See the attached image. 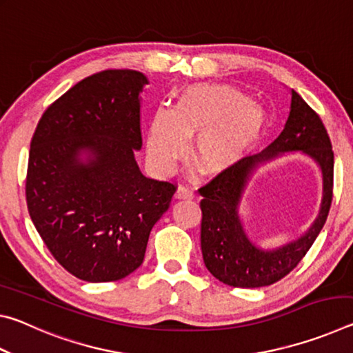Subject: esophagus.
<instances>
[{
	"mask_svg": "<svg viewBox=\"0 0 353 353\" xmlns=\"http://www.w3.org/2000/svg\"><path fill=\"white\" fill-rule=\"evenodd\" d=\"M176 198H179V199H193L194 198V191H193V188L190 187V185L181 183V185H179V188H177Z\"/></svg>",
	"mask_w": 353,
	"mask_h": 353,
	"instance_id": "34e87169",
	"label": "esophagus"
}]
</instances>
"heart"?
<instances>
[{
    "label": "heart",
    "instance_id": "1",
    "mask_svg": "<svg viewBox=\"0 0 353 353\" xmlns=\"http://www.w3.org/2000/svg\"><path fill=\"white\" fill-rule=\"evenodd\" d=\"M263 107L224 83H194L179 94L170 112L155 113L148 154L159 168L181 159L193 140L191 160L202 174L216 176L240 163L266 130Z\"/></svg>",
    "mask_w": 353,
    "mask_h": 353
}]
</instances>
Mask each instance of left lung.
Here are the masks:
<instances>
[{"instance_id": "1", "label": "left lung", "mask_w": 353, "mask_h": 353, "mask_svg": "<svg viewBox=\"0 0 353 353\" xmlns=\"http://www.w3.org/2000/svg\"><path fill=\"white\" fill-rule=\"evenodd\" d=\"M302 150L321 166L325 181L321 210L307 234L276 251H261L243 234L237 205L248 176L260 163L279 153ZM201 249L207 270L234 288H261L282 280L294 270L313 246L324 227L333 199V151L327 129L312 107L294 90L291 92L288 121L265 151L246 155L210 182L202 185Z\"/></svg>"}]
</instances>
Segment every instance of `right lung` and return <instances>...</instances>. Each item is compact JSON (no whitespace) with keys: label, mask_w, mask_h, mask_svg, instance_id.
<instances>
[{"label":"right lung","mask_w":353,"mask_h":353,"mask_svg":"<svg viewBox=\"0 0 353 353\" xmlns=\"http://www.w3.org/2000/svg\"><path fill=\"white\" fill-rule=\"evenodd\" d=\"M145 83L134 70L88 76L48 107L32 135L29 216L59 265L85 282H115L141 265L177 190L145 177L135 162ZM81 152H91L87 164Z\"/></svg>","instance_id":"add662e5"}]
</instances>
